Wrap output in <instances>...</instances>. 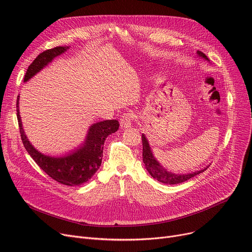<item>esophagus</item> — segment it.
<instances>
[{"label":"esophagus","mask_w":252,"mask_h":252,"mask_svg":"<svg viewBox=\"0 0 252 252\" xmlns=\"http://www.w3.org/2000/svg\"><path fill=\"white\" fill-rule=\"evenodd\" d=\"M135 115L134 113H131L129 111L127 112H125L122 117H121V121H119V123H121V126L123 128H126V127H129L131 126V124H133V119H134Z\"/></svg>","instance_id":"obj_1"}]
</instances>
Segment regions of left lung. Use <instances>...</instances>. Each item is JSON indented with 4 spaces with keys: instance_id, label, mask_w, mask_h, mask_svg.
I'll return each instance as SVG.
<instances>
[{
    "instance_id": "obj_1",
    "label": "left lung",
    "mask_w": 252,
    "mask_h": 252,
    "mask_svg": "<svg viewBox=\"0 0 252 252\" xmlns=\"http://www.w3.org/2000/svg\"><path fill=\"white\" fill-rule=\"evenodd\" d=\"M197 53L200 57L204 58L205 60H208L207 56L204 54V53H202L200 51H198ZM142 143H143V162H144L145 166H146L147 170L149 171V174L154 179H156L157 181H159L163 184L174 185V184H180L183 182H186V181L190 180L191 178L201 174L202 171H204L205 169H207V168H204L199 171H196V173L188 174V175H175L173 173H168V171H166L162 166L159 165V163L155 160V158L153 157V154L150 150L148 141L146 138H145L144 135H142Z\"/></svg>"
}]
</instances>
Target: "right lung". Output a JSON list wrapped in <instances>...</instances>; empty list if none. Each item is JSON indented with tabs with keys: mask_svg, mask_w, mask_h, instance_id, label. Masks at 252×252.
I'll return each instance as SVG.
<instances>
[{
	"mask_svg": "<svg viewBox=\"0 0 252 252\" xmlns=\"http://www.w3.org/2000/svg\"><path fill=\"white\" fill-rule=\"evenodd\" d=\"M67 49L68 47H55L41 53L29 66L24 76V82L29 81L36 72L45 67L49 62ZM18 100L19 96L17 98L16 107L20 137L23 146L36 164L50 178L60 184L66 185V186H78V185L88 182L101 165L103 145L106 138L110 134L115 133L119 127V124L116 119H107V121L93 125L90 127L87 140L81 148L65 157L54 158L39 153L26 139L19 115Z\"/></svg>",
	"mask_w": 252,
	"mask_h": 252,
	"instance_id": "1",
	"label": "right lung"
}]
</instances>
